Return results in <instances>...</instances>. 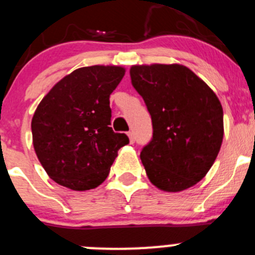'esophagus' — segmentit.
<instances>
[{
    "label": "esophagus",
    "instance_id": "1",
    "mask_svg": "<svg viewBox=\"0 0 255 255\" xmlns=\"http://www.w3.org/2000/svg\"><path fill=\"white\" fill-rule=\"evenodd\" d=\"M128 140H130L131 143L135 142V135H133L132 131H128Z\"/></svg>",
    "mask_w": 255,
    "mask_h": 255
}]
</instances>
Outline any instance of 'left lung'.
I'll return each mask as SVG.
<instances>
[{"mask_svg":"<svg viewBox=\"0 0 255 255\" xmlns=\"http://www.w3.org/2000/svg\"><path fill=\"white\" fill-rule=\"evenodd\" d=\"M130 77L152 120V138L140 153L148 180L166 192L192 187L221 148V102L185 65H132Z\"/></svg>","mask_w":255,"mask_h":255,"instance_id":"obj_1","label":"left lung"}]
</instances>
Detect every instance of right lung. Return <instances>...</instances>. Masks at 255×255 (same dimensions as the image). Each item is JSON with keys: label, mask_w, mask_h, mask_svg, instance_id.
<instances>
[{"label": "right lung", "mask_w": 255, "mask_h": 255, "mask_svg": "<svg viewBox=\"0 0 255 255\" xmlns=\"http://www.w3.org/2000/svg\"><path fill=\"white\" fill-rule=\"evenodd\" d=\"M125 69L92 65L75 69L42 99L32 119L36 155L53 181L74 191L98 187L109 175L125 133L110 128V94Z\"/></svg>", "instance_id": "add662e5"}]
</instances>
